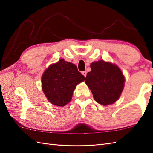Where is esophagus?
<instances>
[{"label": "esophagus", "instance_id": "34e87169", "mask_svg": "<svg viewBox=\"0 0 153 153\" xmlns=\"http://www.w3.org/2000/svg\"><path fill=\"white\" fill-rule=\"evenodd\" d=\"M82 74H83L84 76H85V77H86V74H87V72L86 71H82Z\"/></svg>", "mask_w": 153, "mask_h": 153}]
</instances>
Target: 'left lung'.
<instances>
[{
    "instance_id": "left-lung-1",
    "label": "left lung",
    "mask_w": 153,
    "mask_h": 153,
    "mask_svg": "<svg viewBox=\"0 0 153 153\" xmlns=\"http://www.w3.org/2000/svg\"><path fill=\"white\" fill-rule=\"evenodd\" d=\"M91 71L86 74L85 82L95 100L104 105L117 100L124 87L125 79L116 65L104 61L90 64Z\"/></svg>"
}]
</instances>
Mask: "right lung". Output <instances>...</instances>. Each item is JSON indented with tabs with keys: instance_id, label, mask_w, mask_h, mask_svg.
Segmentation results:
<instances>
[{
	"instance_id": "add662e5",
	"label": "right lung",
	"mask_w": 153,
	"mask_h": 153,
	"mask_svg": "<svg viewBox=\"0 0 153 153\" xmlns=\"http://www.w3.org/2000/svg\"><path fill=\"white\" fill-rule=\"evenodd\" d=\"M85 79L75 65L60 59L57 63L51 65L43 73L42 89L52 104L64 106L71 101L76 85Z\"/></svg>"
}]
</instances>
